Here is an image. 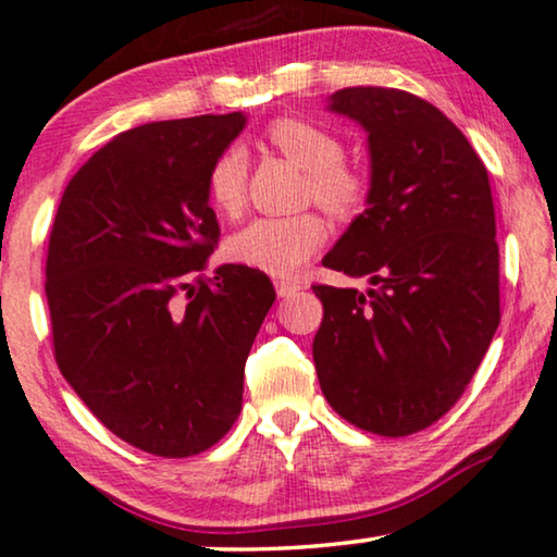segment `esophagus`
I'll use <instances>...</instances> for the list:
<instances>
[{"label": "esophagus", "mask_w": 557, "mask_h": 557, "mask_svg": "<svg viewBox=\"0 0 557 557\" xmlns=\"http://www.w3.org/2000/svg\"><path fill=\"white\" fill-rule=\"evenodd\" d=\"M305 285L300 280H285V277H280V280H275V289H277V297H293V295H297L300 293Z\"/></svg>", "instance_id": "esophagus-1"}]
</instances>
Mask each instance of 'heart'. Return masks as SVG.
Instances as JSON below:
<instances>
[{
    "mask_svg": "<svg viewBox=\"0 0 557 557\" xmlns=\"http://www.w3.org/2000/svg\"><path fill=\"white\" fill-rule=\"evenodd\" d=\"M268 140L282 156L308 174V194L320 207L338 216H348L363 201V182L343 166L346 148L333 133L300 119H280L268 128ZM247 156L232 146L211 163L207 174V194L211 207L224 216H237L245 203ZM325 224L315 214L282 219H255L239 230L226 245L234 262L262 270L268 275H295L310 255L325 242Z\"/></svg>",
    "mask_w": 557,
    "mask_h": 557,
    "instance_id": "obj_1",
    "label": "heart"
}]
</instances>
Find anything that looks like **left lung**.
<instances>
[{"label": "left lung", "mask_w": 557, "mask_h": 557, "mask_svg": "<svg viewBox=\"0 0 557 557\" xmlns=\"http://www.w3.org/2000/svg\"><path fill=\"white\" fill-rule=\"evenodd\" d=\"M327 111L366 131L371 182L323 264L368 287H312L325 310L312 360L343 419L409 436L457 404L499 325L487 169L457 125L406 90L343 88Z\"/></svg>", "instance_id": "left-lung-1"}]
</instances>
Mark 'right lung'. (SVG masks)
<instances>
[{"label":"right lung","instance_id":"add662e5","mask_svg":"<svg viewBox=\"0 0 557 557\" xmlns=\"http://www.w3.org/2000/svg\"><path fill=\"white\" fill-rule=\"evenodd\" d=\"M245 113L119 133L70 178L47 249L54 358L115 436L156 457L216 444L242 411L245 363L275 302L270 277L222 264L211 163Z\"/></svg>","mask_w":557,"mask_h":557}]
</instances>
